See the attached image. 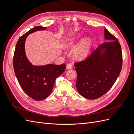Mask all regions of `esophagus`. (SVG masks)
Here are the masks:
<instances>
[{"label": "esophagus", "instance_id": "obj_1", "mask_svg": "<svg viewBox=\"0 0 134 134\" xmlns=\"http://www.w3.org/2000/svg\"><path fill=\"white\" fill-rule=\"evenodd\" d=\"M72 68V65L70 63H69L67 64V65H66L67 69H71Z\"/></svg>", "mask_w": 134, "mask_h": 134}]
</instances>
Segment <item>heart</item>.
<instances>
[{"label": "heart", "instance_id": "b5f03b06", "mask_svg": "<svg viewBox=\"0 0 134 134\" xmlns=\"http://www.w3.org/2000/svg\"><path fill=\"white\" fill-rule=\"evenodd\" d=\"M78 38H73L70 39L67 42L66 46L71 47L74 46V44L78 41ZM91 46V41L90 39L86 38L82 40L78 44L74 47L72 51V54L74 57L77 59L83 58L88 54L90 50Z\"/></svg>", "mask_w": 134, "mask_h": 134}]
</instances>
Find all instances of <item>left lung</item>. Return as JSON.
I'll return each mask as SVG.
<instances>
[{
    "label": "left lung",
    "mask_w": 134,
    "mask_h": 134,
    "mask_svg": "<svg viewBox=\"0 0 134 134\" xmlns=\"http://www.w3.org/2000/svg\"><path fill=\"white\" fill-rule=\"evenodd\" d=\"M104 37L111 41L100 44L84 60L74 63L77 90L87 99H95L106 94L122 69V54L118 40L106 28ZM104 49V54L100 55Z\"/></svg>",
    "instance_id": "8db88e82"
}]
</instances>
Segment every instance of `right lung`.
Wrapping results in <instances>:
<instances>
[{
	"label": "right lung",
	"instance_id": "add662e5",
	"mask_svg": "<svg viewBox=\"0 0 134 134\" xmlns=\"http://www.w3.org/2000/svg\"><path fill=\"white\" fill-rule=\"evenodd\" d=\"M46 28L36 26L20 37L16 44L13 56L14 71L20 86L28 96L36 100L44 99L51 94L56 79L66 68L65 64L59 65L48 64L34 66L26 58L25 43L28 35Z\"/></svg>",
	"mask_w": 134,
	"mask_h": 134
}]
</instances>
